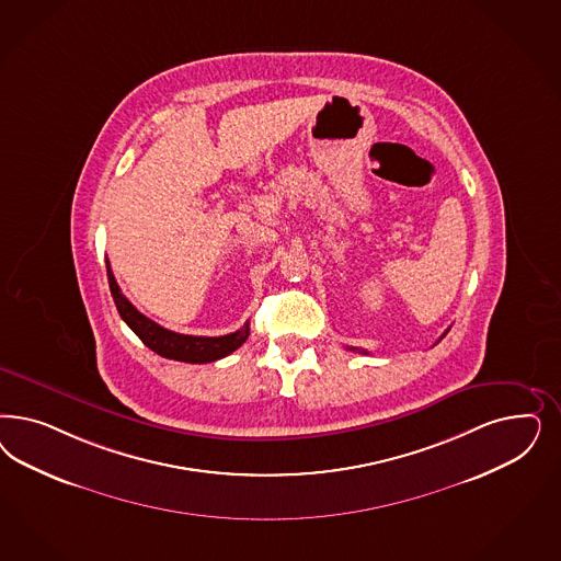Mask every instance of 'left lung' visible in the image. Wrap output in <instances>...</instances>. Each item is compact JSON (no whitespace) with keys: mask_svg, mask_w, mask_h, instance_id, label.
Here are the masks:
<instances>
[{"mask_svg":"<svg viewBox=\"0 0 561 561\" xmlns=\"http://www.w3.org/2000/svg\"><path fill=\"white\" fill-rule=\"evenodd\" d=\"M446 332H448V330H446ZM446 332H444V336H446ZM444 336H442V339H444ZM348 351H357V348H353V346H351ZM362 353H365V351H362Z\"/></svg>","mask_w":561,"mask_h":561,"instance_id":"obj_1","label":"left lung"}]
</instances>
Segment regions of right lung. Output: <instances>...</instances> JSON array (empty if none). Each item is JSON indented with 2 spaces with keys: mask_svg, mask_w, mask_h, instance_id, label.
I'll list each match as a JSON object with an SVG mask.
<instances>
[{
  "mask_svg": "<svg viewBox=\"0 0 561 561\" xmlns=\"http://www.w3.org/2000/svg\"><path fill=\"white\" fill-rule=\"evenodd\" d=\"M107 278L108 289H111L113 301L117 306L122 320L134 330V334L150 351H154L157 355H161L164 359H175V362L183 363L217 362V359L231 355L250 336V322H245L241 330L225 334V336H190V334L171 332L163 325L152 322L150 318H146L145 313H140L127 301L126 295L122 293L113 272H111L108 260Z\"/></svg>",
  "mask_w": 561,
  "mask_h": 561,
  "instance_id": "right-lung-1",
  "label": "right lung"
}]
</instances>
